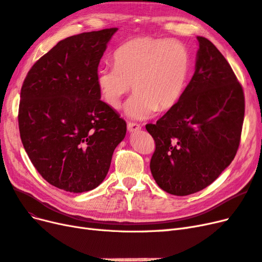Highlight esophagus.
<instances>
[{
    "mask_svg": "<svg viewBox=\"0 0 262 262\" xmlns=\"http://www.w3.org/2000/svg\"><path fill=\"white\" fill-rule=\"evenodd\" d=\"M127 129L129 133H134V132H138L141 129V126L137 123H133V122H128L127 123Z\"/></svg>",
    "mask_w": 262,
    "mask_h": 262,
    "instance_id": "1",
    "label": "esophagus"
}]
</instances>
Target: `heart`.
Returning <instances> with one entry per match:
<instances>
[{"label":"heart","instance_id":"obj_1","mask_svg":"<svg viewBox=\"0 0 262 262\" xmlns=\"http://www.w3.org/2000/svg\"><path fill=\"white\" fill-rule=\"evenodd\" d=\"M113 60L115 66L98 71L100 95L108 107L117 110L133 85L135 94L126 105L132 119L146 120L157 111H170L187 87L191 56L180 41L136 37L117 48Z\"/></svg>","mask_w":262,"mask_h":262}]
</instances>
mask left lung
Wrapping results in <instances>:
<instances>
[{"label":"left lung","instance_id":"1","mask_svg":"<svg viewBox=\"0 0 262 262\" xmlns=\"http://www.w3.org/2000/svg\"><path fill=\"white\" fill-rule=\"evenodd\" d=\"M195 73L180 102L146 129L156 150L150 170L159 187L175 196L206 188L231 164L245 114L242 85L207 38L197 37Z\"/></svg>","mask_w":262,"mask_h":262}]
</instances>
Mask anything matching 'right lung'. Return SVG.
Returning <instances> with one entry per match:
<instances>
[{
	"label": "right lung",
	"instance_id": "add662e5",
	"mask_svg": "<svg viewBox=\"0 0 262 262\" xmlns=\"http://www.w3.org/2000/svg\"><path fill=\"white\" fill-rule=\"evenodd\" d=\"M108 28L66 38L33 64L20 91V139L31 163L70 192L98 187L108 172L126 122L101 101L98 66Z\"/></svg>",
	"mask_w": 262,
	"mask_h": 262
}]
</instances>
